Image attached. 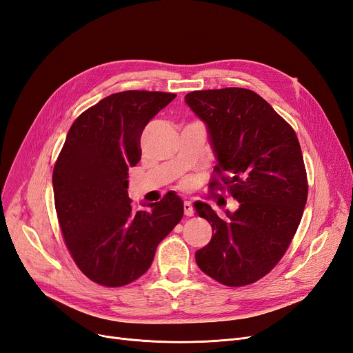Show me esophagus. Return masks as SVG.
<instances>
[{"label": "esophagus", "mask_w": 353, "mask_h": 353, "mask_svg": "<svg viewBox=\"0 0 353 353\" xmlns=\"http://www.w3.org/2000/svg\"><path fill=\"white\" fill-rule=\"evenodd\" d=\"M183 210H185V214L189 216V218H191V216H194V205H192V203L191 201H185L183 203Z\"/></svg>", "instance_id": "obj_1"}]
</instances>
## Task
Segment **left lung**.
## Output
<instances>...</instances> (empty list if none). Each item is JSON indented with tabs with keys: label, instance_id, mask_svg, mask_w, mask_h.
<instances>
[{
	"label": "left lung",
	"instance_id": "obj_1",
	"mask_svg": "<svg viewBox=\"0 0 353 353\" xmlns=\"http://www.w3.org/2000/svg\"><path fill=\"white\" fill-rule=\"evenodd\" d=\"M185 103L209 132L222 180L210 186L227 188L239 201L223 219L209 204L195 203L198 216L214 231L195 261L222 285L254 283L285 255L301 221L309 186L300 143L291 125L254 90H194Z\"/></svg>",
	"mask_w": 353,
	"mask_h": 353
}]
</instances>
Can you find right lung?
Returning <instances> with one entry per match:
<instances>
[{
    "label": "right lung",
    "instance_id": "obj_1",
    "mask_svg": "<svg viewBox=\"0 0 353 353\" xmlns=\"http://www.w3.org/2000/svg\"><path fill=\"white\" fill-rule=\"evenodd\" d=\"M174 98L149 90L112 94L67 134L52 177L57 214L74 263L95 283L116 288L143 276L161 240L183 218V201L173 191L141 210L128 198V170L140 161L144 126Z\"/></svg>",
    "mask_w": 353,
    "mask_h": 353
}]
</instances>
